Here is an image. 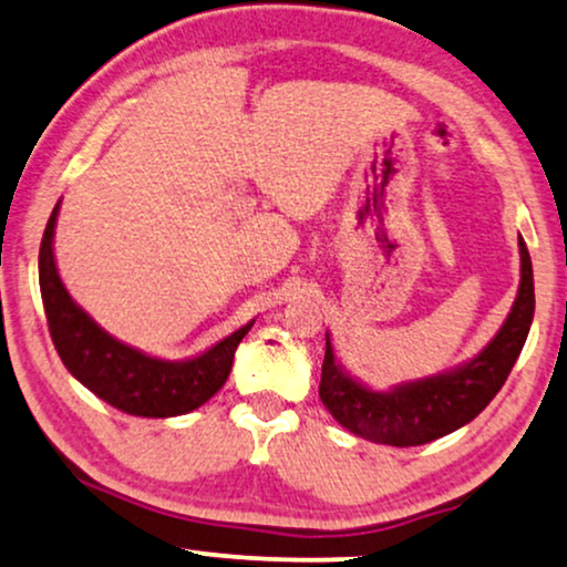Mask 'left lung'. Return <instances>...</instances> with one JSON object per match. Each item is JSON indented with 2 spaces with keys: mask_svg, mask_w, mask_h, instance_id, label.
Here are the masks:
<instances>
[{
  "mask_svg": "<svg viewBox=\"0 0 567 567\" xmlns=\"http://www.w3.org/2000/svg\"><path fill=\"white\" fill-rule=\"evenodd\" d=\"M520 248V288L511 317L497 337L461 369L440 377L421 379L395 386L392 392H374L358 384L334 363L327 334V353L321 363L319 398L337 424L363 440L413 447L455 432L474 421L492 398L503 390L505 379L518 361L523 342L534 319V271L532 256L523 238Z\"/></svg>",
  "mask_w": 567,
  "mask_h": 567,
  "instance_id": "obj_1",
  "label": "left lung"
}]
</instances>
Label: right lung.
<instances>
[{
  "mask_svg": "<svg viewBox=\"0 0 567 567\" xmlns=\"http://www.w3.org/2000/svg\"><path fill=\"white\" fill-rule=\"evenodd\" d=\"M56 212L60 204L54 206L41 238L39 285L49 334L70 374L117 411L146 415V419L190 413L217 395L219 386L230 377L235 350L254 321L190 361H162L114 340L73 303L56 275L52 250Z\"/></svg>",
  "mask_w": 567,
  "mask_h": 567,
  "instance_id": "right-lung-1",
  "label": "right lung"
}]
</instances>
